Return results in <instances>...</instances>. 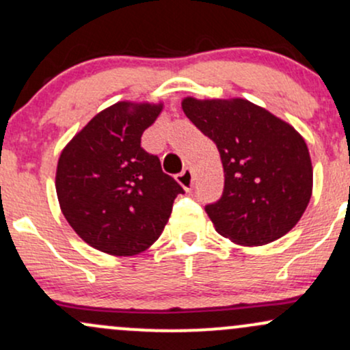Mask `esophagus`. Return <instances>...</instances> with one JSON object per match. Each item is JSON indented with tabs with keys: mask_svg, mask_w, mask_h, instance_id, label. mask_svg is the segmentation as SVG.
Listing matches in <instances>:
<instances>
[{
	"mask_svg": "<svg viewBox=\"0 0 350 350\" xmlns=\"http://www.w3.org/2000/svg\"><path fill=\"white\" fill-rule=\"evenodd\" d=\"M178 183L183 186L186 191H191L192 186H194V176H192V171L191 170H183L178 174Z\"/></svg>",
	"mask_w": 350,
	"mask_h": 350,
	"instance_id": "34e87169",
	"label": "esophagus"
}]
</instances>
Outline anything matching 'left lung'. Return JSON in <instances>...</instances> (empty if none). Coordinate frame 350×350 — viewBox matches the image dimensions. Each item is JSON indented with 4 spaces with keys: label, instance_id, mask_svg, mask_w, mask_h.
<instances>
[{
    "label": "left lung",
    "instance_id": "1",
    "mask_svg": "<svg viewBox=\"0 0 350 350\" xmlns=\"http://www.w3.org/2000/svg\"><path fill=\"white\" fill-rule=\"evenodd\" d=\"M180 105L222 159V198L206 206L215 230L243 247L288 234L312 194V164L303 136L245 98L186 97Z\"/></svg>",
    "mask_w": 350,
    "mask_h": 350
}]
</instances>
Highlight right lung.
<instances>
[{
  "label": "right lung",
  "mask_w": 350,
  "mask_h": 350,
  "mask_svg": "<svg viewBox=\"0 0 350 350\" xmlns=\"http://www.w3.org/2000/svg\"><path fill=\"white\" fill-rule=\"evenodd\" d=\"M163 103L118 102L88 122L59 156L60 211L83 242L113 256L151 247L184 189L142 148Z\"/></svg>",
  "instance_id": "right-lung-1"
}]
</instances>
